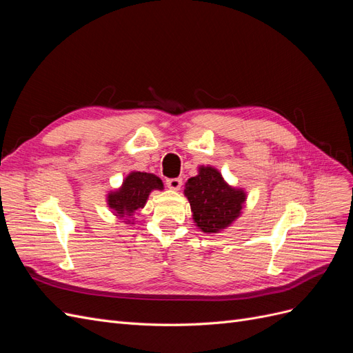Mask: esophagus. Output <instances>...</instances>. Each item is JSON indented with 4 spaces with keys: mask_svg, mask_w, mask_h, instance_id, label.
Wrapping results in <instances>:
<instances>
[{
    "mask_svg": "<svg viewBox=\"0 0 353 353\" xmlns=\"http://www.w3.org/2000/svg\"><path fill=\"white\" fill-rule=\"evenodd\" d=\"M166 185L170 190L178 191L181 188V185H183V179H181V178H170V179L166 181Z\"/></svg>",
    "mask_w": 353,
    "mask_h": 353,
    "instance_id": "esophagus-1",
    "label": "esophagus"
}]
</instances>
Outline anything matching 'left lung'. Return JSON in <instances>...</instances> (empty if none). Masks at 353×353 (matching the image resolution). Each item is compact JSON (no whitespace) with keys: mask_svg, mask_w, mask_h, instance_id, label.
<instances>
[{"mask_svg":"<svg viewBox=\"0 0 353 353\" xmlns=\"http://www.w3.org/2000/svg\"><path fill=\"white\" fill-rule=\"evenodd\" d=\"M184 196L188 199L196 227L205 234L227 230L241 215L248 196L243 188L230 185L216 168L199 166L196 176L185 183Z\"/></svg>","mask_w":353,"mask_h":353,"instance_id":"8db88e82","label":"left lung"}]
</instances>
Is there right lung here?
I'll use <instances>...</instances> for the list:
<instances>
[{
	"mask_svg": "<svg viewBox=\"0 0 353 353\" xmlns=\"http://www.w3.org/2000/svg\"><path fill=\"white\" fill-rule=\"evenodd\" d=\"M163 188L162 179L154 174L132 170L126 175L119 188L109 191L105 201L116 218L122 219L128 225H134L135 212L145 206L152 191H162Z\"/></svg>",
	"mask_w": 353,
	"mask_h": 353,
	"instance_id": "right-lung-1",
	"label": "right lung"
}]
</instances>
